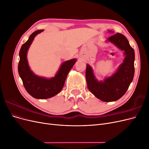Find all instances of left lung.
Wrapping results in <instances>:
<instances>
[{
  "instance_id": "obj_1",
  "label": "left lung",
  "mask_w": 149,
  "mask_h": 149,
  "mask_svg": "<svg viewBox=\"0 0 149 149\" xmlns=\"http://www.w3.org/2000/svg\"><path fill=\"white\" fill-rule=\"evenodd\" d=\"M107 40L124 51L125 57L124 62L113 75L100 82L94 77L91 67L87 65L86 78L88 88L94 96L102 101L111 102L118 100L124 96L132 81L135 53L127 38L123 34L117 33L108 38Z\"/></svg>"
}]
</instances>
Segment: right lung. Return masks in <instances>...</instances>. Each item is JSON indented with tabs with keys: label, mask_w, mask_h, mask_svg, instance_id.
<instances>
[{
	"label": "right lung",
	"mask_w": 149,
	"mask_h": 149,
	"mask_svg": "<svg viewBox=\"0 0 149 149\" xmlns=\"http://www.w3.org/2000/svg\"><path fill=\"white\" fill-rule=\"evenodd\" d=\"M43 30H38L31 34L29 40L22 45L19 52L20 61L18 71L26 91L36 99H48L56 95L63 88L67 75L76 63V59L66 61L63 63L55 77L51 79L39 77L34 74L29 66L26 53L37 34Z\"/></svg>",
	"instance_id": "add662e5"
}]
</instances>
